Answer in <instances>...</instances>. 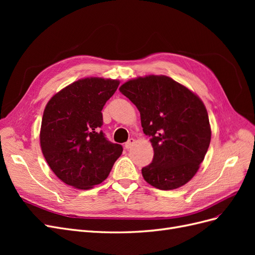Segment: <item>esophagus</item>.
I'll return each mask as SVG.
<instances>
[{"label":"esophagus","instance_id":"34e87169","mask_svg":"<svg viewBox=\"0 0 255 255\" xmlns=\"http://www.w3.org/2000/svg\"><path fill=\"white\" fill-rule=\"evenodd\" d=\"M134 142H135L134 138H129V139H128V140L126 142V144H125L126 149H130V146H132V145L134 144Z\"/></svg>","mask_w":255,"mask_h":255}]
</instances>
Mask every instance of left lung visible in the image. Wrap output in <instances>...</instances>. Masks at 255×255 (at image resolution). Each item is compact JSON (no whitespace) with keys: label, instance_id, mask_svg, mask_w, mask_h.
<instances>
[{"label":"left lung","instance_id":"obj_1","mask_svg":"<svg viewBox=\"0 0 255 255\" xmlns=\"http://www.w3.org/2000/svg\"><path fill=\"white\" fill-rule=\"evenodd\" d=\"M140 113L143 133L154 150L143 179L160 190L179 188L197 173L211 142V127L203 102L165 75H148L119 88Z\"/></svg>","mask_w":255,"mask_h":255}]
</instances>
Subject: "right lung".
I'll return each instance as SVG.
<instances>
[{
  "mask_svg": "<svg viewBox=\"0 0 255 255\" xmlns=\"http://www.w3.org/2000/svg\"><path fill=\"white\" fill-rule=\"evenodd\" d=\"M117 80L87 78L61 89L45 106L40 129L43 156L59 180L89 189L109 176L122 145L107 140L102 110Z\"/></svg>",
  "mask_w": 255,
  "mask_h": 255,
  "instance_id": "1",
  "label": "right lung"
}]
</instances>
